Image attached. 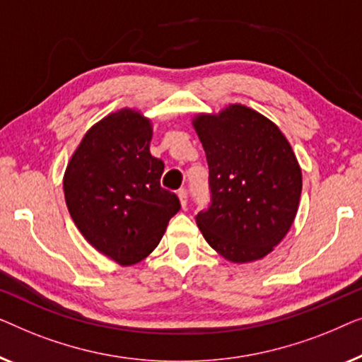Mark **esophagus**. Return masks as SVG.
Here are the masks:
<instances>
[{
    "label": "esophagus",
    "instance_id": "1",
    "mask_svg": "<svg viewBox=\"0 0 362 362\" xmlns=\"http://www.w3.org/2000/svg\"><path fill=\"white\" fill-rule=\"evenodd\" d=\"M179 198H180L182 208H183V210H185L187 205H188V192L185 190V188H182V190L179 192Z\"/></svg>",
    "mask_w": 362,
    "mask_h": 362
}]
</instances>
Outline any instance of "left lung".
<instances>
[{"label": "left lung", "mask_w": 362, "mask_h": 362, "mask_svg": "<svg viewBox=\"0 0 362 362\" xmlns=\"http://www.w3.org/2000/svg\"><path fill=\"white\" fill-rule=\"evenodd\" d=\"M208 162L210 205L197 215L206 243L231 262L261 259L297 215L302 170L272 121L247 106L193 121Z\"/></svg>", "instance_id": "1"}]
</instances>
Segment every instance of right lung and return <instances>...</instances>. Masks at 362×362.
Instances as JSON below:
<instances>
[{
    "label": "right lung",
    "instance_id": "add662e5",
    "mask_svg": "<svg viewBox=\"0 0 362 362\" xmlns=\"http://www.w3.org/2000/svg\"><path fill=\"white\" fill-rule=\"evenodd\" d=\"M151 121L119 110L81 139L64 177L70 216L86 241L121 266L142 261L180 210L160 187L164 162L151 156Z\"/></svg>",
    "mask_w": 362,
    "mask_h": 362
}]
</instances>
